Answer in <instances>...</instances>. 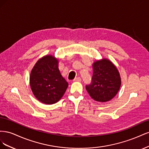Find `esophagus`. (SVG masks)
I'll use <instances>...</instances> for the list:
<instances>
[{
    "label": "esophagus",
    "mask_w": 149,
    "mask_h": 149,
    "mask_svg": "<svg viewBox=\"0 0 149 149\" xmlns=\"http://www.w3.org/2000/svg\"><path fill=\"white\" fill-rule=\"evenodd\" d=\"M73 81H81V78L80 77H77V78H74V79H73Z\"/></svg>",
    "instance_id": "1"
}]
</instances>
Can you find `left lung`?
<instances>
[{
	"label": "left lung",
	"mask_w": 149,
	"mask_h": 149,
	"mask_svg": "<svg viewBox=\"0 0 149 149\" xmlns=\"http://www.w3.org/2000/svg\"><path fill=\"white\" fill-rule=\"evenodd\" d=\"M120 84V75L116 67L109 60L102 59L94 63L91 81L86 85V89L93 100L106 102L116 95Z\"/></svg>",
	"instance_id": "obj_1"
}]
</instances>
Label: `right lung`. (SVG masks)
I'll use <instances>...</instances> for the list:
<instances>
[{"label": "right lung", "instance_id": "obj_1", "mask_svg": "<svg viewBox=\"0 0 149 149\" xmlns=\"http://www.w3.org/2000/svg\"><path fill=\"white\" fill-rule=\"evenodd\" d=\"M30 83L35 96L47 104L57 102L68 86L58 69V60L50 55L43 57L35 64L31 72Z\"/></svg>", "mask_w": 149, "mask_h": 149}]
</instances>
